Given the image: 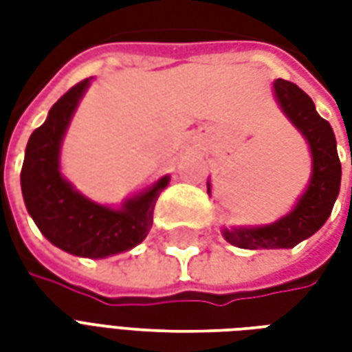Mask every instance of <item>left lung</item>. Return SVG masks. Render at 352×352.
I'll use <instances>...</instances> for the list:
<instances>
[{"mask_svg": "<svg viewBox=\"0 0 352 352\" xmlns=\"http://www.w3.org/2000/svg\"><path fill=\"white\" fill-rule=\"evenodd\" d=\"M273 96L283 115L309 145L311 177L294 207L272 224L222 226L224 239L239 249H292L322 228L340 194L341 162L332 126L318 115L313 100L294 82L277 79L273 82ZM207 192L211 194L209 181Z\"/></svg>", "mask_w": 352, "mask_h": 352, "instance_id": "1", "label": "left lung"}]
</instances>
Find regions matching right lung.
Returning a JSON list of instances; mask_svg holds the SVG:
<instances>
[{"label":"right lung","instance_id":"right-lung-1","mask_svg":"<svg viewBox=\"0 0 352 352\" xmlns=\"http://www.w3.org/2000/svg\"><path fill=\"white\" fill-rule=\"evenodd\" d=\"M90 82L85 79L67 90L30 135L20 186L28 213L50 243L73 256L98 260L130 251L145 239L156 199L171 177L162 175L120 207H111L87 198L62 175V141Z\"/></svg>","mask_w":352,"mask_h":352}]
</instances>
